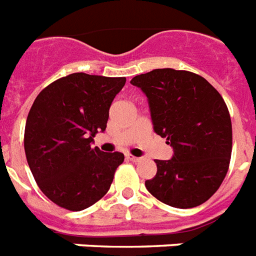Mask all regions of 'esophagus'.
I'll return each instance as SVG.
<instances>
[{"label": "esophagus", "instance_id": "1", "mask_svg": "<svg viewBox=\"0 0 256 256\" xmlns=\"http://www.w3.org/2000/svg\"><path fill=\"white\" fill-rule=\"evenodd\" d=\"M126 158H128V160H130V162H140V157H136V156H133V154H126Z\"/></svg>", "mask_w": 256, "mask_h": 256}]
</instances>
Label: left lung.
Instances as JSON below:
<instances>
[{"instance_id": "left-lung-1", "label": "left lung", "mask_w": 256, "mask_h": 256, "mask_svg": "<svg viewBox=\"0 0 256 256\" xmlns=\"http://www.w3.org/2000/svg\"><path fill=\"white\" fill-rule=\"evenodd\" d=\"M130 82L148 98L154 133L174 149L171 160L154 162L148 191L172 208L202 205L218 190L230 162L232 123L224 99L186 70L154 69Z\"/></svg>"}]
</instances>
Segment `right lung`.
<instances>
[{
	"label": "right lung",
	"mask_w": 256,
	"mask_h": 256,
	"mask_svg": "<svg viewBox=\"0 0 256 256\" xmlns=\"http://www.w3.org/2000/svg\"><path fill=\"white\" fill-rule=\"evenodd\" d=\"M124 82L73 73L51 82L32 104L24 133L28 166L42 192L64 209L80 212L102 200L124 160L122 153L90 148Z\"/></svg>",
	"instance_id": "add662e5"
}]
</instances>
